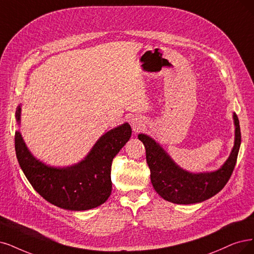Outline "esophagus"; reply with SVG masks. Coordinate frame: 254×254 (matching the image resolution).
<instances>
[{"instance_id": "esophagus-1", "label": "esophagus", "mask_w": 254, "mask_h": 254, "mask_svg": "<svg viewBox=\"0 0 254 254\" xmlns=\"http://www.w3.org/2000/svg\"><path fill=\"white\" fill-rule=\"evenodd\" d=\"M133 127H135V129H138L142 127V124H140V121H138L137 119L133 121Z\"/></svg>"}]
</instances>
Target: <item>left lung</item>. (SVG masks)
<instances>
[{
	"label": "left lung",
	"instance_id": "left-lung-1",
	"mask_svg": "<svg viewBox=\"0 0 254 254\" xmlns=\"http://www.w3.org/2000/svg\"><path fill=\"white\" fill-rule=\"evenodd\" d=\"M234 145L219 170L210 173H190L181 168L153 138L139 134L145 146L146 162L151 170V181L155 190L162 198L175 204H194L207 200L223 190L230 179L237 163L241 146L240 121L233 113Z\"/></svg>",
	"mask_w": 254,
	"mask_h": 254
}]
</instances>
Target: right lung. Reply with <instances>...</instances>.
<instances>
[{"label":"right lung","instance_id":"obj_1","mask_svg":"<svg viewBox=\"0 0 254 254\" xmlns=\"http://www.w3.org/2000/svg\"><path fill=\"white\" fill-rule=\"evenodd\" d=\"M21 124V105L15 112ZM132 135L126 122L102 135L83 160L67 167L49 166L26 146L20 130L14 136L18 164L33 189L49 203L68 210H88L105 203L112 191L111 166Z\"/></svg>","mask_w":254,"mask_h":254}]
</instances>
